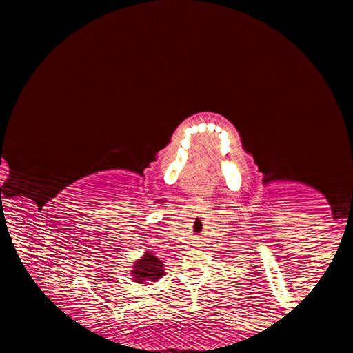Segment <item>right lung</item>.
<instances>
[{
	"label": "right lung",
	"mask_w": 353,
	"mask_h": 353,
	"mask_svg": "<svg viewBox=\"0 0 353 353\" xmlns=\"http://www.w3.org/2000/svg\"><path fill=\"white\" fill-rule=\"evenodd\" d=\"M165 274L163 261L159 260L157 256L151 252H145L139 260L134 261L132 266V276L134 282L137 283H148V282H157V280Z\"/></svg>",
	"instance_id": "add662e5"
}]
</instances>
